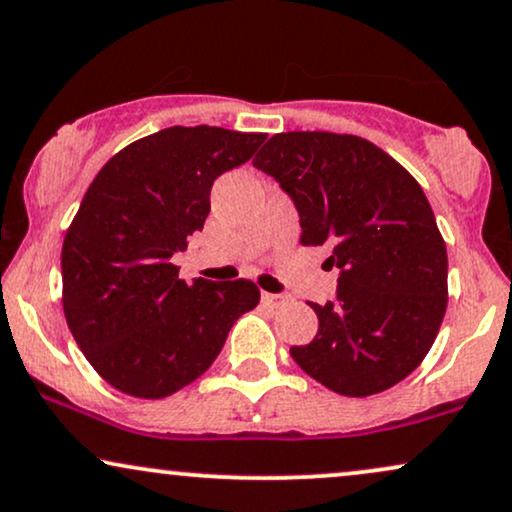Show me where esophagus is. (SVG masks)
<instances>
[{"mask_svg": "<svg viewBox=\"0 0 512 512\" xmlns=\"http://www.w3.org/2000/svg\"><path fill=\"white\" fill-rule=\"evenodd\" d=\"M286 302V297L283 295H271V293H262V304H267V307H281V304Z\"/></svg>", "mask_w": 512, "mask_h": 512, "instance_id": "obj_1", "label": "esophagus"}]
</instances>
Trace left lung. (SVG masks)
Wrapping results in <instances>:
<instances>
[{"instance_id":"left-lung-1","label":"left lung","mask_w":512,"mask_h":512,"mask_svg":"<svg viewBox=\"0 0 512 512\" xmlns=\"http://www.w3.org/2000/svg\"><path fill=\"white\" fill-rule=\"evenodd\" d=\"M252 165L295 200L300 243L328 245L338 300L309 302L319 333L290 357L342 397L401 383L428 357L449 302V260L423 189L354 134H274Z\"/></svg>"}]
</instances>
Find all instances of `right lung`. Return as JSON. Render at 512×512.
Listing matches in <instances>:
<instances>
[{
  "mask_svg": "<svg viewBox=\"0 0 512 512\" xmlns=\"http://www.w3.org/2000/svg\"><path fill=\"white\" fill-rule=\"evenodd\" d=\"M262 132L167 127L101 167L61 250L63 314L96 373L122 394L165 399L200 378L238 316L248 278L184 283L172 255L203 231L219 174L248 163Z\"/></svg>",
  "mask_w": 512,
  "mask_h": 512,
  "instance_id": "add662e5",
  "label": "right lung"
}]
</instances>
